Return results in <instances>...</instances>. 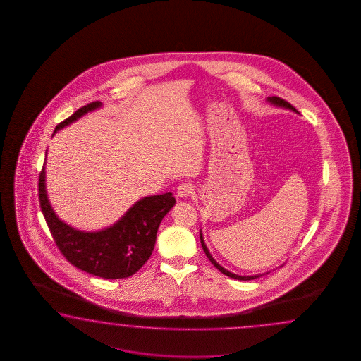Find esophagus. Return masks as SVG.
<instances>
[{
    "mask_svg": "<svg viewBox=\"0 0 361 361\" xmlns=\"http://www.w3.org/2000/svg\"><path fill=\"white\" fill-rule=\"evenodd\" d=\"M193 193H195V188H193L192 184L182 183L178 187L177 196L180 199H188V197H191Z\"/></svg>",
    "mask_w": 361,
    "mask_h": 361,
    "instance_id": "1",
    "label": "esophagus"
}]
</instances>
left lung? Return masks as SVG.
Masks as SVG:
<instances>
[{"label": "left lung", "mask_w": 361, "mask_h": 361, "mask_svg": "<svg viewBox=\"0 0 361 361\" xmlns=\"http://www.w3.org/2000/svg\"><path fill=\"white\" fill-rule=\"evenodd\" d=\"M267 102H269L271 106H274V107L279 108H284V109H289V111H292V112H295V114H298L300 115V112L295 109V108L293 107L290 103H288L286 100L281 99V98H277V97H267ZM200 241H201V246H202V249H204V252L207 254V258H209V261L212 262L213 264H214L216 269H219L222 274H224L226 276L232 277V279H236V280H243V281H246V280H254V279H257V277H261L264 275V274H262V275H252V276H241V275H238V274H233V272H231L228 269H224L222 267L218 262L215 261L214 258H213V255L210 254L209 252V249H207V244H205V240H204V236H202V231L200 230ZM281 267V266H280ZM266 274H269V272H266Z\"/></svg>", "instance_id": "left-lung-1"}]
</instances>
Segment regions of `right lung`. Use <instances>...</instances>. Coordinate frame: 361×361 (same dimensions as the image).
<instances>
[{"label":"right lung","instance_id":"1","mask_svg":"<svg viewBox=\"0 0 361 361\" xmlns=\"http://www.w3.org/2000/svg\"><path fill=\"white\" fill-rule=\"evenodd\" d=\"M102 106L100 102H94L77 109L55 128L54 134ZM45 165L47 162L39 173V205L55 244L66 259L92 276L116 280L134 275L154 252L162 218L176 205L173 193L138 200L117 222L103 230H77L55 214L47 197Z\"/></svg>","mask_w":361,"mask_h":361}]
</instances>
